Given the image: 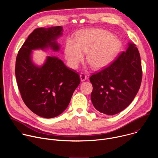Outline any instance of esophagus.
I'll return each instance as SVG.
<instances>
[{
	"label": "esophagus",
	"instance_id": "1",
	"mask_svg": "<svg viewBox=\"0 0 158 158\" xmlns=\"http://www.w3.org/2000/svg\"><path fill=\"white\" fill-rule=\"evenodd\" d=\"M80 78H81V81L83 82V81H84L87 79V76H86L85 74H84V73H81V74H80Z\"/></svg>",
	"mask_w": 158,
	"mask_h": 158
}]
</instances>
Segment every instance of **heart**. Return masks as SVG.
I'll return each mask as SVG.
<instances>
[{
	"mask_svg": "<svg viewBox=\"0 0 158 158\" xmlns=\"http://www.w3.org/2000/svg\"><path fill=\"white\" fill-rule=\"evenodd\" d=\"M121 46L120 42L110 32L99 29L82 32L75 42L67 40L64 54L67 64L76 69L86 54V60L94 69H101L115 58Z\"/></svg>",
	"mask_w": 158,
	"mask_h": 158,
	"instance_id": "1",
	"label": "heart"
}]
</instances>
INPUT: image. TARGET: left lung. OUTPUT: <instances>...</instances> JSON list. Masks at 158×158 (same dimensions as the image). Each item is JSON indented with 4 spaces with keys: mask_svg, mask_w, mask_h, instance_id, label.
Returning <instances> with one entry per match:
<instances>
[{
    "mask_svg": "<svg viewBox=\"0 0 158 158\" xmlns=\"http://www.w3.org/2000/svg\"><path fill=\"white\" fill-rule=\"evenodd\" d=\"M128 48L110 64L89 78L94 107L102 113L114 115L126 108L136 96L142 81L139 51L129 43Z\"/></svg>",
    "mask_w": 158,
    "mask_h": 158,
    "instance_id": "8db88e82",
    "label": "left lung"
}]
</instances>
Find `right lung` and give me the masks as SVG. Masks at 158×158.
Here are the masks:
<instances>
[{"label": "right lung", "mask_w": 158, "mask_h": 158, "mask_svg": "<svg viewBox=\"0 0 158 158\" xmlns=\"http://www.w3.org/2000/svg\"><path fill=\"white\" fill-rule=\"evenodd\" d=\"M62 32L61 26L35 29L16 58L15 73L22 99L34 113L45 118H54L63 112L81 82L79 75L56 57L48 56L41 67L32 62V50L51 48L59 51L56 39Z\"/></svg>", "instance_id": "obj_1"}]
</instances>
